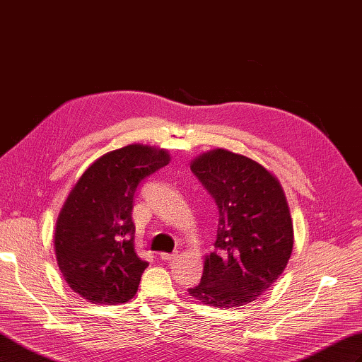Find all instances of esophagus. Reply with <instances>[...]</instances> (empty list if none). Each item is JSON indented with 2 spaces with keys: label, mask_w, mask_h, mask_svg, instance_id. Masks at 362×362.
Segmentation results:
<instances>
[{
  "label": "esophagus",
  "mask_w": 362,
  "mask_h": 362,
  "mask_svg": "<svg viewBox=\"0 0 362 362\" xmlns=\"http://www.w3.org/2000/svg\"><path fill=\"white\" fill-rule=\"evenodd\" d=\"M177 257H178V254H164V252H163V254H160V258L163 261H172V259H175Z\"/></svg>",
  "instance_id": "1"
}]
</instances>
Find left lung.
I'll return each instance as SVG.
<instances>
[{"label": "left lung", "instance_id": "8db88e82", "mask_svg": "<svg viewBox=\"0 0 362 362\" xmlns=\"http://www.w3.org/2000/svg\"><path fill=\"white\" fill-rule=\"evenodd\" d=\"M190 169L214 199L218 225L216 249L189 294L217 308L254 302L281 276L293 250L281 184L259 163L226 149L205 152Z\"/></svg>", "mask_w": 362, "mask_h": 362}]
</instances>
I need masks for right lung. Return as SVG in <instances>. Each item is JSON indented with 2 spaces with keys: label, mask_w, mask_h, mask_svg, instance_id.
I'll list each match as a JSON object with an SVG mask.
<instances>
[{
  "label": "right lung",
  "mask_w": 362,
  "mask_h": 362,
  "mask_svg": "<svg viewBox=\"0 0 362 362\" xmlns=\"http://www.w3.org/2000/svg\"><path fill=\"white\" fill-rule=\"evenodd\" d=\"M169 154L128 145L98 158L76 181L57 217L54 249L68 286L92 303L117 305L137 293L148 262L134 250L133 201Z\"/></svg>",
  "instance_id": "right-lung-1"
}]
</instances>
